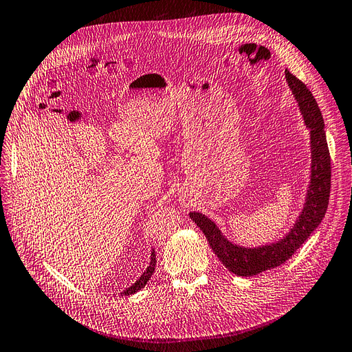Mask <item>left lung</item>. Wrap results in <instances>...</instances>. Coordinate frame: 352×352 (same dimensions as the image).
<instances>
[{
  "mask_svg": "<svg viewBox=\"0 0 352 352\" xmlns=\"http://www.w3.org/2000/svg\"><path fill=\"white\" fill-rule=\"evenodd\" d=\"M286 80L298 102L300 111L311 138V181L307 199L298 221L286 238L262 248L246 249L230 243L218 225L199 212H190V218L199 226L210 248L225 267L236 276H254L265 270L283 265L294 252L309 239L322 221L329 206L331 188V158L324 131V120L320 107L309 87L286 69Z\"/></svg>",
  "mask_w": 352,
  "mask_h": 352,
  "instance_id": "obj_1",
  "label": "left lung"
}]
</instances>
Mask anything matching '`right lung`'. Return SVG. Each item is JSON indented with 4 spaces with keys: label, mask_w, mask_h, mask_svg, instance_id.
<instances>
[{
    "label": "right lung",
    "mask_w": 352,
    "mask_h": 352,
    "mask_svg": "<svg viewBox=\"0 0 352 352\" xmlns=\"http://www.w3.org/2000/svg\"><path fill=\"white\" fill-rule=\"evenodd\" d=\"M155 263H157V261H155V253H154V250H153V252H151V262H150L147 270L142 274V277H140L133 286H130L129 289H126L122 294H123V296H130V294L137 293L138 290H142V289L147 285L148 280L151 278V276H153V273H154V269H155Z\"/></svg>",
    "instance_id": "obj_1"
}]
</instances>
